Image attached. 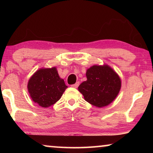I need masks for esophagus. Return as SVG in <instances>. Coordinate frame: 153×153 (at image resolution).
<instances>
[{
    "instance_id": "esophagus-1",
    "label": "esophagus",
    "mask_w": 153,
    "mask_h": 153,
    "mask_svg": "<svg viewBox=\"0 0 153 153\" xmlns=\"http://www.w3.org/2000/svg\"><path fill=\"white\" fill-rule=\"evenodd\" d=\"M78 86H79V82H77V83H76V84H73V85H71V87L72 88H77V87H78Z\"/></svg>"
}]
</instances>
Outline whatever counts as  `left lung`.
<instances>
[{
    "label": "left lung",
    "mask_w": 153,
    "mask_h": 153,
    "mask_svg": "<svg viewBox=\"0 0 153 153\" xmlns=\"http://www.w3.org/2000/svg\"><path fill=\"white\" fill-rule=\"evenodd\" d=\"M87 80L78 87L88 102L97 107L109 105L117 97L121 88V79L108 65H94L86 71Z\"/></svg>",
    "instance_id": "8db88e82"
}]
</instances>
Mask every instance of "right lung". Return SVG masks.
I'll return each instance as SVG.
<instances>
[{
    "mask_svg": "<svg viewBox=\"0 0 153 153\" xmlns=\"http://www.w3.org/2000/svg\"><path fill=\"white\" fill-rule=\"evenodd\" d=\"M67 88L56 67L39 69L31 77L27 84L33 101L45 108L57 102Z\"/></svg>",
    "mask_w": 153,
    "mask_h": 153,
    "instance_id": "1",
    "label": "right lung"
}]
</instances>
